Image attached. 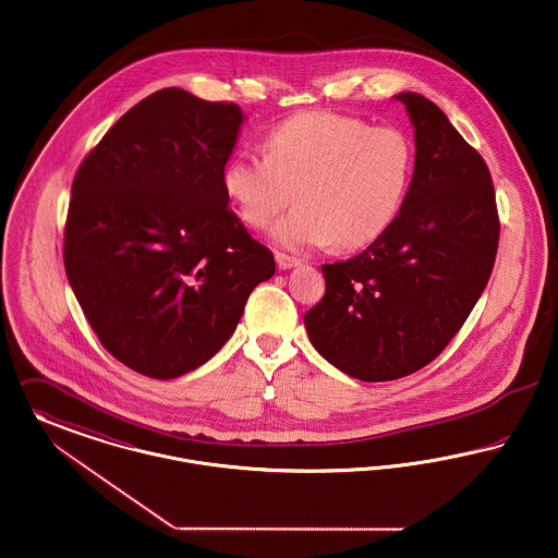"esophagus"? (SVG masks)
Returning <instances> with one entry per match:
<instances>
[{"instance_id": "esophagus-1", "label": "esophagus", "mask_w": 558, "mask_h": 558, "mask_svg": "<svg viewBox=\"0 0 558 558\" xmlns=\"http://www.w3.org/2000/svg\"><path fill=\"white\" fill-rule=\"evenodd\" d=\"M275 260H277V266H279V270H290V268H295V266H300V260H298V258H292V256H286V254H275Z\"/></svg>"}]
</instances>
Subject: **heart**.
Here are the masks:
<instances>
[{"label":"heart","instance_id":"obj_1","mask_svg":"<svg viewBox=\"0 0 558 558\" xmlns=\"http://www.w3.org/2000/svg\"><path fill=\"white\" fill-rule=\"evenodd\" d=\"M413 174L411 141L397 128L308 111L279 123L265 155L227 161L222 184L241 220L266 229L295 197V209L272 231L288 250L363 247L384 235L405 204Z\"/></svg>","mask_w":558,"mask_h":558}]
</instances>
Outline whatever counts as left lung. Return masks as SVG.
Returning <instances> with one entry per match:
<instances>
[{
  "label": "left lung",
  "mask_w": 558,
  "mask_h": 558,
  "mask_svg": "<svg viewBox=\"0 0 558 558\" xmlns=\"http://www.w3.org/2000/svg\"><path fill=\"white\" fill-rule=\"evenodd\" d=\"M413 125L405 204L390 229L347 263L323 265L325 295L304 315L325 361L363 381L397 380L428 365L469 319L496 252V195L483 157L439 107L392 96Z\"/></svg>",
  "instance_id": "left-lung-1"
}]
</instances>
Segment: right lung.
Instances as JSON below:
<instances>
[{"label":"right lung","instance_id":"right-lung-1","mask_svg":"<svg viewBox=\"0 0 558 558\" xmlns=\"http://www.w3.org/2000/svg\"><path fill=\"white\" fill-rule=\"evenodd\" d=\"M245 116L186 89L155 92L77 170L64 268L102 347L172 380L233 336L275 258L229 209L222 172Z\"/></svg>","mask_w":558,"mask_h":558}]
</instances>
